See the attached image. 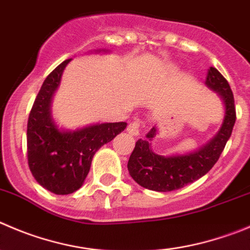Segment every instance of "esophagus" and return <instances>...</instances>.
Returning a JSON list of instances; mask_svg holds the SVG:
<instances>
[{
    "instance_id": "obj_1",
    "label": "esophagus",
    "mask_w": 250,
    "mask_h": 250,
    "mask_svg": "<svg viewBox=\"0 0 250 250\" xmlns=\"http://www.w3.org/2000/svg\"><path fill=\"white\" fill-rule=\"evenodd\" d=\"M142 123L140 120H134L127 125V132L132 136H137L140 134V130H141Z\"/></svg>"
}]
</instances>
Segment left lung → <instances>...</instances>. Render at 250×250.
I'll list each match as a JSON object with an SVG mask.
<instances>
[{
  "label": "left lung",
  "mask_w": 250,
  "mask_h": 250,
  "mask_svg": "<svg viewBox=\"0 0 250 250\" xmlns=\"http://www.w3.org/2000/svg\"><path fill=\"white\" fill-rule=\"evenodd\" d=\"M206 85L217 92L225 104V120L220 131L208 144L198 151L178 156H159L151 149V141L157 129L152 127L146 139H140L135 145L127 162L132 179L146 189L154 191L178 190L205 175L215 166L230 137L236 123V106L233 93L227 80L216 70L208 68Z\"/></svg>",
  "instance_id": "1"
}]
</instances>
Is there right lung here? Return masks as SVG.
<instances>
[{"mask_svg":"<svg viewBox=\"0 0 250 250\" xmlns=\"http://www.w3.org/2000/svg\"><path fill=\"white\" fill-rule=\"evenodd\" d=\"M71 59L42 83L28 118L27 153L33 177L56 195L72 194L84 182L94 153L126 127V123L96 124L75 131L58 129L51 118L52 94Z\"/></svg>","mask_w":250,"mask_h":250,"instance_id":"add662e5","label":"right lung"}]
</instances>
